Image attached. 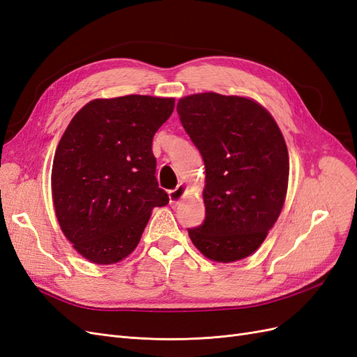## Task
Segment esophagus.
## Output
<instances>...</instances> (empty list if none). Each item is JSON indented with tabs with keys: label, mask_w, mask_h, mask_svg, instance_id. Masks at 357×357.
Instances as JSON below:
<instances>
[{
	"label": "esophagus",
	"mask_w": 357,
	"mask_h": 357,
	"mask_svg": "<svg viewBox=\"0 0 357 357\" xmlns=\"http://www.w3.org/2000/svg\"><path fill=\"white\" fill-rule=\"evenodd\" d=\"M186 193V186L183 185H178L174 190H169L168 195H169V204L172 205V207H176V205L183 199V197H185Z\"/></svg>",
	"instance_id": "obj_1"
}]
</instances>
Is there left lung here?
Here are the masks:
<instances>
[{"label": "left lung", "mask_w": 357, "mask_h": 357, "mask_svg": "<svg viewBox=\"0 0 357 357\" xmlns=\"http://www.w3.org/2000/svg\"><path fill=\"white\" fill-rule=\"evenodd\" d=\"M177 113L205 165V219L188 229L192 243L211 261L250 256L284 204L289 155L282 131L261 104L243 96L189 95Z\"/></svg>", "instance_id": "left-lung-1"}]
</instances>
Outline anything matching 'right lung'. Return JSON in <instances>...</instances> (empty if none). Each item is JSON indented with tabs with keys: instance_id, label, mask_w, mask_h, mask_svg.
Here are the masks:
<instances>
[{
	"instance_id": "obj_1",
	"label": "right lung",
	"mask_w": 357,
	"mask_h": 357,
	"mask_svg": "<svg viewBox=\"0 0 357 357\" xmlns=\"http://www.w3.org/2000/svg\"><path fill=\"white\" fill-rule=\"evenodd\" d=\"M172 110L174 98L93 100L63 132L52 168L53 205L63 235L88 261H122L152 210L168 204L155 176L152 142Z\"/></svg>"
}]
</instances>
